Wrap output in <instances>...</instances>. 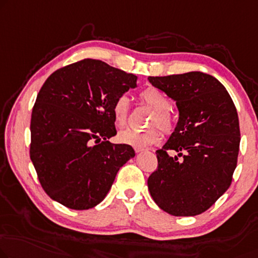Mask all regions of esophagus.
<instances>
[{
	"label": "esophagus",
	"mask_w": 258,
	"mask_h": 258,
	"mask_svg": "<svg viewBox=\"0 0 258 258\" xmlns=\"http://www.w3.org/2000/svg\"><path fill=\"white\" fill-rule=\"evenodd\" d=\"M134 151H136L137 153H140V152H144L145 148L144 147H134Z\"/></svg>",
	"instance_id": "34e87169"
}]
</instances>
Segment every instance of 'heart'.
Instances as JSON below:
<instances>
[{"label":"heart","instance_id":"heart-1","mask_svg":"<svg viewBox=\"0 0 258 258\" xmlns=\"http://www.w3.org/2000/svg\"><path fill=\"white\" fill-rule=\"evenodd\" d=\"M140 99L145 104L151 106L155 111L149 121V125L159 126L164 132H171L174 128V119L170 114L171 101L168 96L157 88L149 87L141 91ZM112 113L116 124L119 126L127 122L130 113V99L126 95H120L116 98L112 105ZM162 138L160 130L152 127L145 131L126 128L118 133V140L121 144L134 146V147H146V146L157 144Z\"/></svg>","mask_w":258,"mask_h":258}]
</instances>
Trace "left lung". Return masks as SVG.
<instances>
[{
  "label": "left lung",
  "instance_id": "8db88e82",
  "mask_svg": "<svg viewBox=\"0 0 258 258\" xmlns=\"http://www.w3.org/2000/svg\"><path fill=\"white\" fill-rule=\"evenodd\" d=\"M154 87L177 105L179 118L162 149L148 189L157 206L175 217L209 210L227 191L236 168L240 125L226 88L202 72L149 76ZM167 150L182 156L169 157Z\"/></svg>",
  "mask_w": 258,
  "mask_h": 258
}]
</instances>
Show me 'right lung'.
Masks as SVG:
<instances>
[{"label": "right lung", "instance_id": "right-lung-1", "mask_svg": "<svg viewBox=\"0 0 258 258\" xmlns=\"http://www.w3.org/2000/svg\"><path fill=\"white\" fill-rule=\"evenodd\" d=\"M137 79L101 60L84 59L45 81L31 114L30 157L53 201L72 210L95 207L136 155L130 145L109 139L117 134L113 102L136 88Z\"/></svg>", "mask_w": 258, "mask_h": 258}]
</instances>
